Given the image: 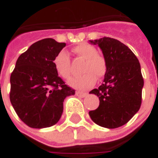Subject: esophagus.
<instances>
[{
  "label": "esophagus",
  "mask_w": 158,
  "mask_h": 158,
  "mask_svg": "<svg viewBox=\"0 0 158 158\" xmlns=\"http://www.w3.org/2000/svg\"><path fill=\"white\" fill-rule=\"evenodd\" d=\"M86 93H84V92H79V91H78V92H76V96H79V97H85V96H86Z\"/></svg>",
  "instance_id": "34e87169"
}]
</instances>
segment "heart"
<instances>
[{
	"mask_svg": "<svg viewBox=\"0 0 158 158\" xmlns=\"http://www.w3.org/2000/svg\"><path fill=\"white\" fill-rule=\"evenodd\" d=\"M73 52L80 58L85 59L83 66V75L73 78L69 81V85L74 89L86 90L90 89L96 84V79H102L106 75L107 64L105 57L97 53L95 46L82 43L73 49ZM56 72L65 80L70 79V58L65 51L59 52L53 59Z\"/></svg>",
	"mask_w": 158,
	"mask_h": 158,
	"instance_id": "b5f03b06",
	"label": "heart"
}]
</instances>
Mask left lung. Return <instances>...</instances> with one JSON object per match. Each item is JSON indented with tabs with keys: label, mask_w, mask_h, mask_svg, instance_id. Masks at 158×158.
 <instances>
[{
	"label": "left lung",
	"mask_w": 158,
	"mask_h": 158,
	"mask_svg": "<svg viewBox=\"0 0 158 158\" xmlns=\"http://www.w3.org/2000/svg\"><path fill=\"white\" fill-rule=\"evenodd\" d=\"M89 42L102 49L107 64L102 85L89 92L100 100L89 117L99 126L116 129L129 122L141 105L144 79L139 60L118 40L103 37Z\"/></svg>",
	"instance_id": "obj_1"
}]
</instances>
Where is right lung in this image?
Returning <instances> with one entry per match:
<instances>
[{
    "label": "right lung",
    "instance_id": "1",
    "mask_svg": "<svg viewBox=\"0 0 158 158\" xmlns=\"http://www.w3.org/2000/svg\"><path fill=\"white\" fill-rule=\"evenodd\" d=\"M65 45L51 38L41 40L17 60L10 77V101L29 127L42 129L56 124L62 116L64 99L75 93L59 77L53 64Z\"/></svg>",
    "mask_w": 158,
    "mask_h": 158
}]
</instances>
